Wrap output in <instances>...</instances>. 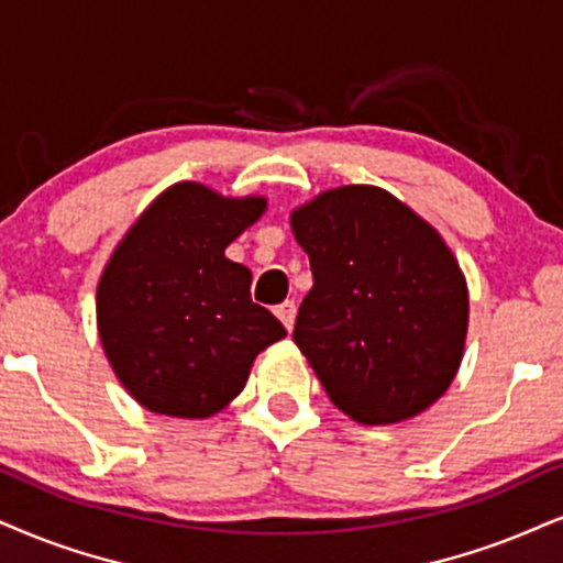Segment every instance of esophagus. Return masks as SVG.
<instances>
[{"mask_svg": "<svg viewBox=\"0 0 563 563\" xmlns=\"http://www.w3.org/2000/svg\"><path fill=\"white\" fill-rule=\"evenodd\" d=\"M274 313H276V318H279V321L284 323V329L292 331V325H295V316H297V308H295V302H292V300H287V302L276 305Z\"/></svg>", "mask_w": 563, "mask_h": 563, "instance_id": "34e87169", "label": "esophagus"}]
</instances>
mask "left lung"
Returning <instances> with one entry per match:
<instances>
[{"label":"left lung","mask_w":563,"mask_h":563,"mask_svg":"<svg viewBox=\"0 0 563 563\" xmlns=\"http://www.w3.org/2000/svg\"><path fill=\"white\" fill-rule=\"evenodd\" d=\"M292 232L313 271L292 336L329 399L363 426L428 409L460 371L470 316L441 234L373 185L321 192Z\"/></svg>","instance_id":"left-lung-1"}]
</instances>
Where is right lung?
<instances>
[{
	"mask_svg": "<svg viewBox=\"0 0 563 563\" xmlns=\"http://www.w3.org/2000/svg\"><path fill=\"white\" fill-rule=\"evenodd\" d=\"M263 211L266 198L172 185L109 258L99 336L117 378L151 412L211 418L245 388L255 355L287 336L250 300L253 274L224 255Z\"/></svg>",
	"mask_w": 563,
	"mask_h": 563,
	"instance_id": "right-lung-1",
	"label": "right lung"
}]
</instances>
